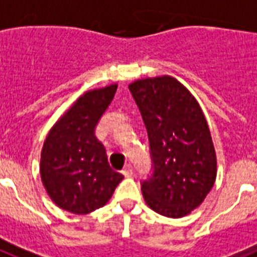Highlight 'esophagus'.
Listing matches in <instances>:
<instances>
[{"label":"esophagus","instance_id":"esophagus-1","mask_svg":"<svg viewBox=\"0 0 257 257\" xmlns=\"http://www.w3.org/2000/svg\"><path fill=\"white\" fill-rule=\"evenodd\" d=\"M122 174L124 177H131L133 174H134V169H133V166H131V165H126V166H124V169L122 170Z\"/></svg>","mask_w":257,"mask_h":257}]
</instances>
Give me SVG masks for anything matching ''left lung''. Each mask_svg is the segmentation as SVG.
I'll return each mask as SVG.
<instances>
[{"label":"left lung","mask_w":257,"mask_h":257,"mask_svg":"<svg viewBox=\"0 0 257 257\" xmlns=\"http://www.w3.org/2000/svg\"><path fill=\"white\" fill-rule=\"evenodd\" d=\"M146 126L154 173L142 182L149 208L170 218L192 213L217 176L209 126L192 92L170 75L128 84Z\"/></svg>","instance_id":"1"}]
</instances>
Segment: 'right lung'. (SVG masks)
I'll list each match as a JSON object with an SVG mask.
<instances>
[{
    "label": "right lung",
    "instance_id": "right-lung-1",
    "mask_svg": "<svg viewBox=\"0 0 257 257\" xmlns=\"http://www.w3.org/2000/svg\"><path fill=\"white\" fill-rule=\"evenodd\" d=\"M118 84L85 91L57 119L44 141L40 176L48 196L63 210L87 214L110 201L123 180L107 162L95 127Z\"/></svg>",
    "mask_w": 257,
    "mask_h": 257
}]
</instances>
